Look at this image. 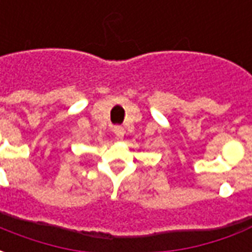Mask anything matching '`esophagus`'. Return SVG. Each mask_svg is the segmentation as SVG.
Wrapping results in <instances>:
<instances>
[{
    "label": "esophagus",
    "mask_w": 252,
    "mask_h": 252,
    "mask_svg": "<svg viewBox=\"0 0 252 252\" xmlns=\"http://www.w3.org/2000/svg\"><path fill=\"white\" fill-rule=\"evenodd\" d=\"M113 132H115V135L117 136V139H123L124 137V128L123 126H113Z\"/></svg>",
    "instance_id": "esophagus-1"
}]
</instances>
